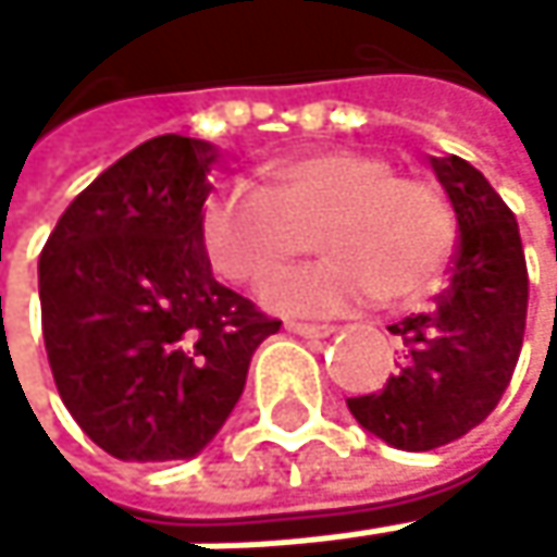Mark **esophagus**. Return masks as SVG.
Listing matches in <instances>:
<instances>
[{
  "instance_id": "1",
  "label": "esophagus",
  "mask_w": 557,
  "mask_h": 557,
  "mask_svg": "<svg viewBox=\"0 0 557 557\" xmlns=\"http://www.w3.org/2000/svg\"><path fill=\"white\" fill-rule=\"evenodd\" d=\"M287 331L300 334V337H331L334 334L331 324H304V320H287Z\"/></svg>"
}]
</instances>
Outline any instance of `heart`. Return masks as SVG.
I'll return each instance as SVG.
<instances>
[{
	"label": "heart",
	"mask_w": 557,
	"mask_h": 557,
	"mask_svg": "<svg viewBox=\"0 0 557 557\" xmlns=\"http://www.w3.org/2000/svg\"><path fill=\"white\" fill-rule=\"evenodd\" d=\"M324 260L281 273L263 297L284 313H344L363 300L428 294L451 263L458 216L434 180L394 173L371 149L320 146L273 160L267 189L230 183L200 210V244L230 284L257 287L310 250Z\"/></svg>",
	"instance_id": "1"
}]
</instances>
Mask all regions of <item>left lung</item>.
<instances>
[{"instance_id":"8db88e82","label":"left lung","mask_w":557,"mask_h":557,"mask_svg":"<svg viewBox=\"0 0 557 557\" xmlns=\"http://www.w3.org/2000/svg\"><path fill=\"white\" fill-rule=\"evenodd\" d=\"M458 213L461 244L431 310L387 331L404 363L374 394L347 397L350 414L400 451H431L478 428L511 384L524 341L528 267L518 220L468 160H431Z\"/></svg>"}]
</instances>
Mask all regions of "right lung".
<instances>
[{
    "label": "right lung",
    "instance_id": "right-lung-1",
    "mask_svg": "<svg viewBox=\"0 0 557 557\" xmlns=\"http://www.w3.org/2000/svg\"><path fill=\"white\" fill-rule=\"evenodd\" d=\"M213 146L157 136L99 173L39 253L42 337L76 424L120 461L194 458L281 331L200 244Z\"/></svg>",
    "mask_w": 557,
    "mask_h": 557
}]
</instances>
